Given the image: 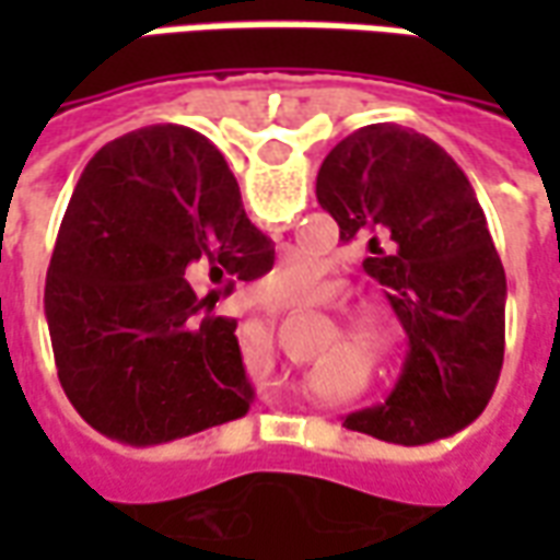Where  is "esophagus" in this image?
Returning a JSON list of instances; mask_svg holds the SVG:
<instances>
[{"mask_svg": "<svg viewBox=\"0 0 560 560\" xmlns=\"http://www.w3.org/2000/svg\"><path fill=\"white\" fill-rule=\"evenodd\" d=\"M255 305L257 308H264L267 315H281V312H288V308H291L288 303H276V300H269L267 293H260V291L255 293Z\"/></svg>", "mask_w": 560, "mask_h": 560, "instance_id": "34e87169", "label": "esophagus"}]
</instances>
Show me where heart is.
I'll list each match as a JSON object with an SVG mask.
<instances>
[{"instance_id":"1","label":"heart","mask_w":560,"mask_h":560,"mask_svg":"<svg viewBox=\"0 0 560 560\" xmlns=\"http://www.w3.org/2000/svg\"><path fill=\"white\" fill-rule=\"evenodd\" d=\"M267 284L281 300H308L320 284V267L315 257H293L269 276ZM351 336L365 351L375 353L377 360H389L401 348L399 329L387 317H360L351 327Z\"/></svg>"}]
</instances>
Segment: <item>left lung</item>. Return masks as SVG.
<instances>
[{"mask_svg": "<svg viewBox=\"0 0 560 560\" xmlns=\"http://www.w3.org/2000/svg\"><path fill=\"white\" fill-rule=\"evenodd\" d=\"M317 203L387 288L408 357L384 405L345 425L393 444H432L489 405L504 363L506 279L465 171L411 128L377 122L329 149Z\"/></svg>", "mask_w": 560, "mask_h": 560, "instance_id": "obj_1", "label": "left lung"}]
</instances>
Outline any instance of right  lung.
<instances>
[{
  "mask_svg": "<svg viewBox=\"0 0 560 560\" xmlns=\"http://www.w3.org/2000/svg\"><path fill=\"white\" fill-rule=\"evenodd\" d=\"M240 185L203 135L149 126L95 152L56 236L44 288L59 384L95 432L167 444L255 401L236 320L212 315L272 269ZM209 280L213 291L194 288Z\"/></svg>",
  "mask_w": 560,
  "mask_h": 560,
  "instance_id": "1",
  "label": "right lung"
}]
</instances>
